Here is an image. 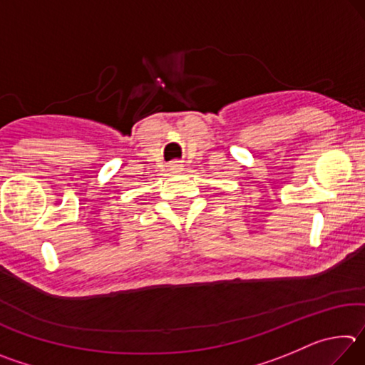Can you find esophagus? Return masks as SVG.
<instances>
[{"instance_id":"34e87169","label":"esophagus","mask_w":365,"mask_h":365,"mask_svg":"<svg viewBox=\"0 0 365 365\" xmlns=\"http://www.w3.org/2000/svg\"><path fill=\"white\" fill-rule=\"evenodd\" d=\"M169 168L172 172H174V174H177V172L183 170V164H182V160H172V163L169 164Z\"/></svg>"}]
</instances>
